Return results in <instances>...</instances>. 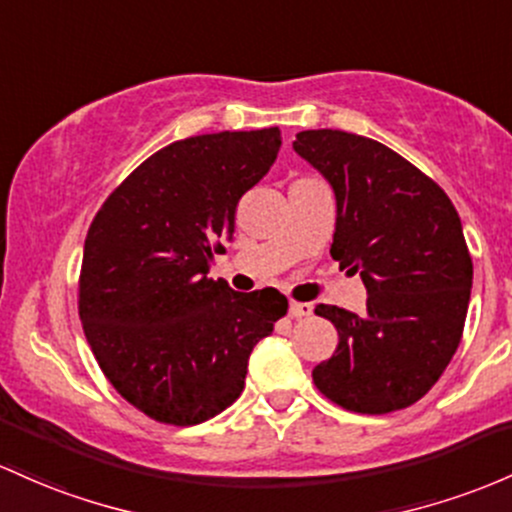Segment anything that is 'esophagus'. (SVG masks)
Here are the masks:
<instances>
[{
	"label": "esophagus",
	"mask_w": 512,
	"mask_h": 512,
	"mask_svg": "<svg viewBox=\"0 0 512 512\" xmlns=\"http://www.w3.org/2000/svg\"><path fill=\"white\" fill-rule=\"evenodd\" d=\"M311 313H313V303H299V301L289 303V316L291 318H308Z\"/></svg>",
	"instance_id": "34e87169"
}]
</instances>
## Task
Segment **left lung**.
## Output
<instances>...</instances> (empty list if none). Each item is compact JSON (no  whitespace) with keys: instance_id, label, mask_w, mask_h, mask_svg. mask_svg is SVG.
I'll list each match as a JSON object with an SVG mask.
<instances>
[{"instance_id":"8db88e82","label":"left lung","mask_w":512,"mask_h":512,"mask_svg":"<svg viewBox=\"0 0 512 512\" xmlns=\"http://www.w3.org/2000/svg\"><path fill=\"white\" fill-rule=\"evenodd\" d=\"M294 150L333 187L330 255L369 294L364 316L316 306L338 347L313 384L347 411H401L435 386L462 340L474 267L459 213L428 174L372 138L320 128L296 133Z\"/></svg>"}]
</instances>
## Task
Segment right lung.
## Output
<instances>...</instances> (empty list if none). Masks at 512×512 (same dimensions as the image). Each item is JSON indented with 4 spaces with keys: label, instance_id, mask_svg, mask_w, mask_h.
Segmentation results:
<instances>
[{
    "label": "right lung",
    "instance_id": "obj_1",
    "mask_svg": "<svg viewBox=\"0 0 512 512\" xmlns=\"http://www.w3.org/2000/svg\"><path fill=\"white\" fill-rule=\"evenodd\" d=\"M279 148V128L177 140L128 174L89 226L84 335L111 386L148 418L196 425L226 411L252 347L289 308L277 289L240 294L209 277L240 196Z\"/></svg>",
    "mask_w": 512,
    "mask_h": 512
}]
</instances>
